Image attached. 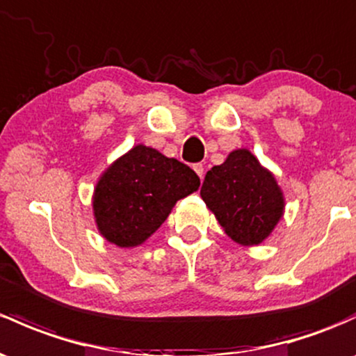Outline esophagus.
<instances>
[{
    "label": "esophagus",
    "mask_w": 356,
    "mask_h": 356,
    "mask_svg": "<svg viewBox=\"0 0 356 356\" xmlns=\"http://www.w3.org/2000/svg\"><path fill=\"white\" fill-rule=\"evenodd\" d=\"M193 168H194V172L200 175V179L203 177V175H204V165H203V163H194Z\"/></svg>",
    "instance_id": "obj_1"
}]
</instances>
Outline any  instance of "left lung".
Wrapping results in <instances>:
<instances>
[{
  "label": "left lung",
  "mask_w": 356,
  "mask_h": 356,
  "mask_svg": "<svg viewBox=\"0 0 356 356\" xmlns=\"http://www.w3.org/2000/svg\"><path fill=\"white\" fill-rule=\"evenodd\" d=\"M201 197L227 235L242 245H257L271 234L283 213L275 177L249 149H235L204 175Z\"/></svg>",
  "instance_id": "left-lung-1"
}]
</instances>
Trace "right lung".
Listing matches in <instances>:
<instances>
[{
    "instance_id": "right-lung-1",
    "label": "right lung",
    "mask_w": 356,
    "mask_h": 356,
    "mask_svg": "<svg viewBox=\"0 0 356 356\" xmlns=\"http://www.w3.org/2000/svg\"><path fill=\"white\" fill-rule=\"evenodd\" d=\"M200 188L193 168L138 145L100 177L93 211L100 234L119 247L145 242L179 200Z\"/></svg>"
}]
</instances>
